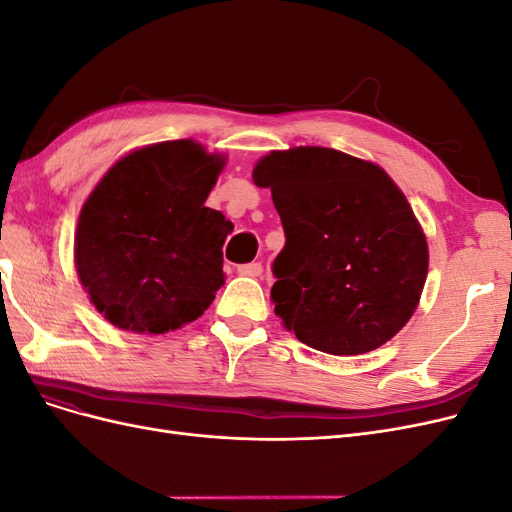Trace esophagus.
<instances>
[{
	"label": "esophagus",
	"mask_w": 512,
	"mask_h": 512,
	"mask_svg": "<svg viewBox=\"0 0 512 512\" xmlns=\"http://www.w3.org/2000/svg\"><path fill=\"white\" fill-rule=\"evenodd\" d=\"M237 273L245 277H258L262 273V265L260 262H245V265L237 267Z\"/></svg>",
	"instance_id": "obj_1"
}]
</instances>
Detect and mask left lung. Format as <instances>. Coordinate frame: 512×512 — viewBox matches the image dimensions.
<instances>
[{
	"label": "left lung",
	"instance_id": "obj_1",
	"mask_svg": "<svg viewBox=\"0 0 512 512\" xmlns=\"http://www.w3.org/2000/svg\"><path fill=\"white\" fill-rule=\"evenodd\" d=\"M286 243L275 256V314L299 342L363 354L404 327L427 277V241L384 170L327 147L273 151L254 168Z\"/></svg>",
	"mask_w": 512,
	"mask_h": 512
}]
</instances>
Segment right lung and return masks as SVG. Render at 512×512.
<instances>
[{
	"label": "right lung",
	"instance_id": "right-lung-1",
	"mask_svg": "<svg viewBox=\"0 0 512 512\" xmlns=\"http://www.w3.org/2000/svg\"><path fill=\"white\" fill-rule=\"evenodd\" d=\"M222 166L194 141L158 143L121 158L87 198L76 271L115 327L166 333L215 299L232 224L205 200Z\"/></svg>",
	"mask_w": 512,
	"mask_h": 512
}]
</instances>
